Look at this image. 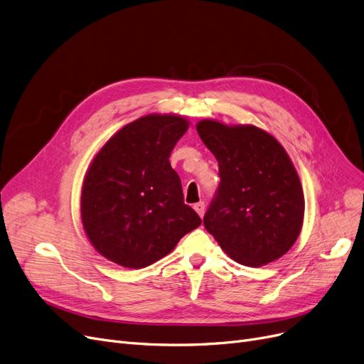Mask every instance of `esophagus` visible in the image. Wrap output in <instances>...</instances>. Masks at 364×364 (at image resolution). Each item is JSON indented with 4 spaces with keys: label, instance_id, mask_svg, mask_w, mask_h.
Returning <instances> with one entry per match:
<instances>
[{
    "label": "esophagus",
    "instance_id": "1",
    "mask_svg": "<svg viewBox=\"0 0 364 364\" xmlns=\"http://www.w3.org/2000/svg\"><path fill=\"white\" fill-rule=\"evenodd\" d=\"M193 208H195V211L199 214L200 218L204 216V213H205V204L203 203V200H200V203H198V204H195Z\"/></svg>",
    "mask_w": 364,
    "mask_h": 364
}]
</instances>
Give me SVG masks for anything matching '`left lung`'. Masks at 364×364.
<instances>
[{"label": "left lung", "instance_id": "1", "mask_svg": "<svg viewBox=\"0 0 364 364\" xmlns=\"http://www.w3.org/2000/svg\"><path fill=\"white\" fill-rule=\"evenodd\" d=\"M196 130L219 161L205 230L238 264L279 259L297 240L304 216L301 183L284 146L255 126L203 119Z\"/></svg>", "mask_w": 364, "mask_h": 364}]
</instances>
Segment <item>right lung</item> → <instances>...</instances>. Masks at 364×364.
I'll return each instance as SVG.
<instances>
[{"label":"right lung","instance_id":"1","mask_svg":"<svg viewBox=\"0 0 364 364\" xmlns=\"http://www.w3.org/2000/svg\"><path fill=\"white\" fill-rule=\"evenodd\" d=\"M187 127L183 117L145 115L118 130L94 157L80 216L91 245L106 259L127 268L151 265L200 225L169 164Z\"/></svg>","mask_w":364,"mask_h":364}]
</instances>
